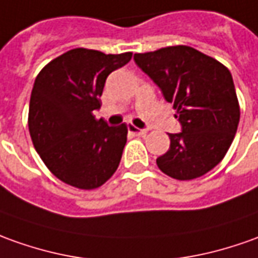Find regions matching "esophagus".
<instances>
[{
    "mask_svg": "<svg viewBox=\"0 0 258 258\" xmlns=\"http://www.w3.org/2000/svg\"><path fill=\"white\" fill-rule=\"evenodd\" d=\"M127 129H129V132L133 133V135H136V136H145L147 133L146 129H139V127H136V126L133 125L127 126Z\"/></svg>",
    "mask_w": 258,
    "mask_h": 258,
    "instance_id": "1",
    "label": "esophagus"
}]
</instances>
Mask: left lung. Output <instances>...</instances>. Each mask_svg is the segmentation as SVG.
Instances as JSON below:
<instances>
[{"label":"left lung","mask_w":258,"mask_h":258,"mask_svg":"<svg viewBox=\"0 0 258 258\" xmlns=\"http://www.w3.org/2000/svg\"><path fill=\"white\" fill-rule=\"evenodd\" d=\"M133 58L174 104L182 127L168 133L170 149L156 160L160 170L180 181L211 171L229 150L240 119L230 72L189 46L136 53Z\"/></svg>","instance_id":"1"}]
</instances>
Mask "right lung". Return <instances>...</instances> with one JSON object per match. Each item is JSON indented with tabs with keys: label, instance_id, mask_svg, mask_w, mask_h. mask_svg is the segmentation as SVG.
Wrapping results in <instances>:
<instances>
[{
	"label": "right lung",
	"instance_id": "obj_1",
	"mask_svg": "<svg viewBox=\"0 0 258 258\" xmlns=\"http://www.w3.org/2000/svg\"><path fill=\"white\" fill-rule=\"evenodd\" d=\"M132 53L105 54L73 49L37 74L29 102V133L46 167L69 185L94 189L116 171L127 126H108L101 108L106 77L129 63Z\"/></svg>",
	"mask_w": 258,
	"mask_h": 258
}]
</instances>
